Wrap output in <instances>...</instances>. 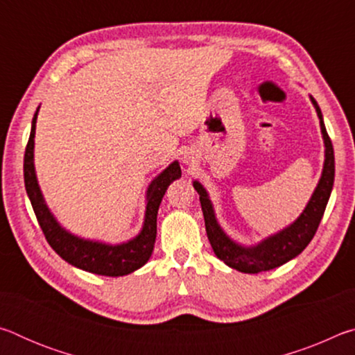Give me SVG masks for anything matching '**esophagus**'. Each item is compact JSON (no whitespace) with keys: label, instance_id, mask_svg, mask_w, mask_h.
Wrapping results in <instances>:
<instances>
[{"label":"esophagus","instance_id":"34e87169","mask_svg":"<svg viewBox=\"0 0 355 355\" xmlns=\"http://www.w3.org/2000/svg\"><path fill=\"white\" fill-rule=\"evenodd\" d=\"M182 159H183L184 164H194V155H192L191 152H184Z\"/></svg>","mask_w":355,"mask_h":355}]
</instances>
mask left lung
<instances>
[{"label":"left lung","instance_id":"obj_1","mask_svg":"<svg viewBox=\"0 0 355 355\" xmlns=\"http://www.w3.org/2000/svg\"><path fill=\"white\" fill-rule=\"evenodd\" d=\"M311 98V103L315 105L318 117L321 123V133L324 137V146H326V159H324L322 175L320 178L316 189L311 196L310 202L302 211V214L293 222L285 230L279 232L277 235H272L264 239L260 244L252 245V248H243L236 243H233L228 238L222 228L213 211V205L208 199L207 191L199 182H194V189L200 196V205L205 218V228L209 244L214 250L216 257L224 261L227 266L236 269L239 272L245 274H258L269 269L279 268L286 261L293 260L300 252L307 248L309 243L313 239L315 233L320 227L322 214L326 211V205L329 202L330 192H332L334 178H335V156L332 141L326 131V125L322 122V114L316 100Z\"/></svg>","mask_w":355,"mask_h":355}]
</instances>
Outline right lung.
<instances>
[{
    "label": "right lung",
    "mask_w": 355,
    "mask_h": 355,
    "mask_svg": "<svg viewBox=\"0 0 355 355\" xmlns=\"http://www.w3.org/2000/svg\"><path fill=\"white\" fill-rule=\"evenodd\" d=\"M39 111V107H37ZM37 111H35L31 125V135L26 144L25 161H23V172H25V188L29 200H31L35 218L44 232L48 244L51 245L56 254L73 266L83 269V271L110 275V277H119L127 275L144 266L148 261L153 252L156 239V214H158L159 203L163 200L166 189L169 184L182 177V169L177 161L164 169L156 177L147 191V209L146 220L139 235L128 243L110 245L97 241L81 239L75 235H70L58 224L56 219L48 209L46 203L42 196L37 177L34 171V135H35V120H37Z\"/></svg>",
    "instance_id": "1"
}]
</instances>
